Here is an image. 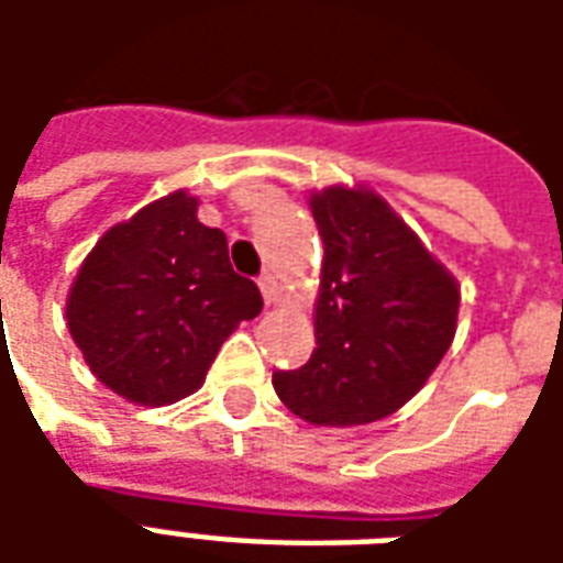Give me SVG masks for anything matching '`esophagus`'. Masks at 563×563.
I'll return each mask as SVG.
<instances>
[{"mask_svg": "<svg viewBox=\"0 0 563 563\" xmlns=\"http://www.w3.org/2000/svg\"><path fill=\"white\" fill-rule=\"evenodd\" d=\"M258 289H262V298H265V305L268 307H274L280 301V286H277V280H274L271 274H262V277H258Z\"/></svg>", "mask_w": 563, "mask_h": 563, "instance_id": "esophagus-1", "label": "esophagus"}]
</instances>
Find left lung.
<instances>
[{"instance_id": "left-lung-1", "label": "left lung", "mask_w": 563, "mask_h": 563, "mask_svg": "<svg viewBox=\"0 0 563 563\" xmlns=\"http://www.w3.org/2000/svg\"><path fill=\"white\" fill-rule=\"evenodd\" d=\"M322 238L317 350L274 389L305 422L350 428L401 410L455 338L459 283L374 192L310 196Z\"/></svg>"}]
</instances>
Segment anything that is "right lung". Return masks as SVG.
<instances>
[{
    "label": "right lung",
    "instance_id": "obj_1",
    "mask_svg": "<svg viewBox=\"0 0 563 563\" xmlns=\"http://www.w3.org/2000/svg\"><path fill=\"white\" fill-rule=\"evenodd\" d=\"M184 189L117 222L84 258L66 322L87 365L120 398L162 407L205 383L222 341L262 313L229 241L196 217Z\"/></svg>",
    "mask_w": 563,
    "mask_h": 563
}]
</instances>
